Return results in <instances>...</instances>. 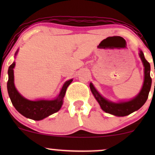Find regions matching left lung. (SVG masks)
Listing matches in <instances>:
<instances>
[{
    "label": "left lung",
    "instance_id": "1",
    "mask_svg": "<svg viewBox=\"0 0 155 155\" xmlns=\"http://www.w3.org/2000/svg\"><path fill=\"white\" fill-rule=\"evenodd\" d=\"M139 56L144 67V81L139 93L130 101L114 103L106 100L96 90L93 84L90 83V90L94 97L100 104L101 108L106 113L117 117L127 116L139 109L147 101L152 86V78L150 77V64L145 59L144 55L141 50H140Z\"/></svg>",
    "mask_w": 155,
    "mask_h": 155
}]
</instances>
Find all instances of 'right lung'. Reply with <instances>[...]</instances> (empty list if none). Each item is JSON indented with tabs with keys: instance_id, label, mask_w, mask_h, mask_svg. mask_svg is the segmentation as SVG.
I'll list each match as a JSON object with an SVG mask.
<instances>
[{
	"instance_id": "right-lung-1",
	"label": "right lung",
	"mask_w": 155,
	"mask_h": 155,
	"mask_svg": "<svg viewBox=\"0 0 155 155\" xmlns=\"http://www.w3.org/2000/svg\"><path fill=\"white\" fill-rule=\"evenodd\" d=\"M18 50L16 51L15 56ZM15 66V62H14L8 68L7 90L11 101L16 109L24 117L33 120H41L59 111L63 104V97L65 96L67 87L72 82L73 79L65 81L60 90V94L54 100L30 101L21 95L15 87L14 83Z\"/></svg>"
}]
</instances>
